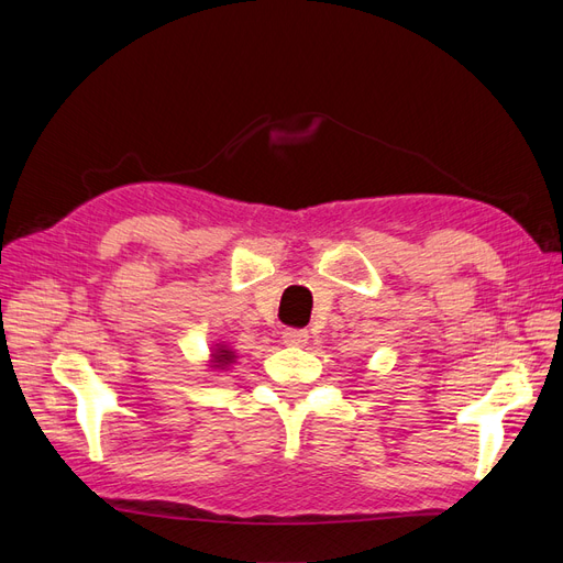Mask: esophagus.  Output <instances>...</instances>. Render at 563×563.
Masks as SVG:
<instances>
[{
    "mask_svg": "<svg viewBox=\"0 0 563 563\" xmlns=\"http://www.w3.org/2000/svg\"><path fill=\"white\" fill-rule=\"evenodd\" d=\"M308 331H302V329H286L284 333H282V340L286 345H294V347H302L305 343H308Z\"/></svg>",
    "mask_w": 563,
    "mask_h": 563,
    "instance_id": "1",
    "label": "esophagus"
}]
</instances>
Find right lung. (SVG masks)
Wrapping results in <instances>:
<instances>
[{
	"label": "right lung",
	"instance_id": "right-lung-1",
	"mask_svg": "<svg viewBox=\"0 0 563 563\" xmlns=\"http://www.w3.org/2000/svg\"><path fill=\"white\" fill-rule=\"evenodd\" d=\"M232 362V352L225 347H218L213 352V366H228Z\"/></svg>",
	"mask_w": 563,
	"mask_h": 563
}]
</instances>
